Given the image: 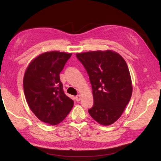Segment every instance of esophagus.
I'll return each instance as SVG.
<instances>
[{
    "instance_id": "esophagus-1",
    "label": "esophagus",
    "mask_w": 161,
    "mask_h": 161,
    "mask_svg": "<svg viewBox=\"0 0 161 161\" xmlns=\"http://www.w3.org/2000/svg\"><path fill=\"white\" fill-rule=\"evenodd\" d=\"M80 99H81V96H80V95H77V97H75V100L77 101V102H80Z\"/></svg>"
}]
</instances>
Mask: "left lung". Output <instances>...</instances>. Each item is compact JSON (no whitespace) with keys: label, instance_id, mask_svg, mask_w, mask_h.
<instances>
[{"label":"left lung","instance_id":"left-lung-1","mask_svg":"<svg viewBox=\"0 0 161 161\" xmlns=\"http://www.w3.org/2000/svg\"><path fill=\"white\" fill-rule=\"evenodd\" d=\"M92 84L94 105L89 114L98 123L108 126L119 119L132 95L130 72L124 59L112 50L76 54Z\"/></svg>","mask_w":161,"mask_h":161}]
</instances>
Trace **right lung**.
Segmentation results:
<instances>
[{
    "mask_svg": "<svg viewBox=\"0 0 161 161\" xmlns=\"http://www.w3.org/2000/svg\"><path fill=\"white\" fill-rule=\"evenodd\" d=\"M72 53H44L29 64L23 78L24 94L31 110L40 121L58 125L72 110L74 101L64 94L59 78Z\"/></svg>",
    "mask_w": 161,
    "mask_h": 161,
    "instance_id": "1",
    "label": "right lung"
}]
</instances>
